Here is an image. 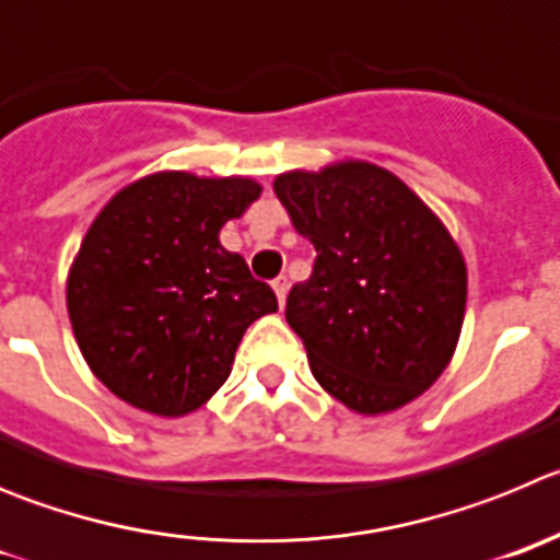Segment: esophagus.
Wrapping results in <instances>:
<instances>
[{"mask_svg":"<svg viewBox=\"0 0 560 560\" xmlns=\"http://www.w3.org/2000/svg\"><path fill=\"white\" fill-rule=\"evenodd\" d=\"M273 290H276V299H279V304L284 306L287 290H290V281H287V276H279V279H273Z\"/></svg>","mask_w":560,"mask_h":560,"instance_id":"esophagus-1","label":"esophagus"}]
</instances>
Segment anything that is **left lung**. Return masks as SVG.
Instances as JSON below:
<instances>
[{
  "mask_svg": "<svg viewBox=\"0 0 560 560\" xmlns=\"http://www.w3.org/2000/svg\"><path fill=\"white\" fill-rule=\"evenodd\" d=\"M315 268L287 295L312 376L362 416L405 407L450 365L466 312V261L405 180L368 161L273 180Z\"/></svg>",
  "mask_w": 560,
  "mask_h": 560,
  "instance_id": "1",
  "label": "left lung"
}]
</instances>
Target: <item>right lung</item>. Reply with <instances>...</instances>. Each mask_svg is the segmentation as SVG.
<instances>
[{
	"mask_svg": "<svg viewBox=\"0 0 560 560\" xmlns=\"http://www.w3.org/2000/svg\"><path fill=\"white\" fill-rule=\"evenodd\" d=\"M250 178L155 173L105 203L67 281L74 340L114 396L186 416L220 390L256 317L279 310L220 229L259 198Z\"/></svg>",
	"mask_w": 560,
	"mask_h": 560,
	"instance_id": "obj_1",
	"label": "right lung"
}]
</instances>
